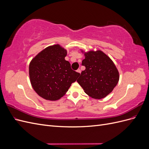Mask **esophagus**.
<instances>
[{"label": "esophagus", "mask_w": 149, "mask_h": 149, "mask_svg": "<svg viewBox=\"0 0 149 149\" xmlns=\"http://www.w3.org/2000/svg\"><path fill=\"white\" fill-rule=\"evenodd\" d=\"M77 71L78 73H79V74L81 73V70H80V69H78V70H77V71Z\"/></svg>", "instance_id": "obj_1"}]
</instances>
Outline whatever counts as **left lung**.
Masks as SVG:
<instances>
[{"label": "left lung", "mask_w": 149, "mask_h": 149, "mask_svg": "<svg viewBox=\"0 0 149 149\" xmlns=\"http://www.w3.org/2000/svg\"><path fill=\"white\" fill-rule=\"evenodd\" d=\"M84 56L82 65L86 69L77 81L90 97H105L118 83L119 71L111 58L101 50L84 53Z\"/></svg>", "instance_id": "left-lung-1"}]
</instances>
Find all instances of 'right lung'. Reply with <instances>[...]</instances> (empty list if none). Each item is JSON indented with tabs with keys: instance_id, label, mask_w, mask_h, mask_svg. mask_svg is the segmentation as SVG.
<instances>
[{
	"instance_id": "1",
	"label": "right lung",
	"mask_w": 149,
	"mask_h": 149,
	"mask_svg": "<svg viewBox=\"0 0 149 149\" xmlns=\"http://www.w3.org/2000/svg\"><path fill=\"white\" fill-rule=\"evenodd\" d=\"M66 55V49L55 45L44 49L30 62L31 86L40 96L47 100L56 101L63 96L80 74L65 60Z\"/></svg>"
}]
</instances>
